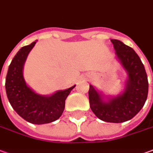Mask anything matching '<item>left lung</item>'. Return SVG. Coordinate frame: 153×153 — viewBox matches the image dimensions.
Returning a JSON list of instances; mask_svg holds the SVG:
<instances>
[{
	"mask_svg": "<svg viewBox=\"0 0 153 153\" xmlns=\"http://www.w3.org/2000/svg\"><path fill=\"white\" fill-rule=\"evenodd\" d=\"M116 59L127 73L123 91L117 96L105 95L89 85L88 99L93 113L108 123H123L132 119L146 102L148 81L146 70L133 49L118 39H111Z\"/></svg>",
	"mask_w": 153,
	"mask_h": 153,
	"instance_id": "obj_1",
	"label": "left lung"
}]
</instances>
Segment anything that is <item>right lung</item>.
I'll use <instances>...</instances> for the list:
<instances>
[{
    "label": "right lung",
    "mask_w": 153,
    "mask_h": 153,
    "mask_svg": "<svg viewBox=\"0 0 153 153\" xmlns=\"http://www.w3.org/2000/svg\"><path fill=\"white\" fill-rule=\"evenodd\" d=\"M36 44L34 41L22 47L15 55L6 74V91L10 105L22 118L33 124H45L61 116L66 98L75 85L51 95L39 94L29 87L23 76V69L29 53Z\"/></svg>",
    "instance_id": "obj_1"
}]
</instances>
